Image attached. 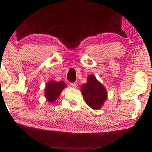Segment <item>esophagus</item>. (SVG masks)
I'll use <instances>...</instances> for the list:
<instances>
[{
	"mask_svg": "<svg viewBox=\"0 0 152 152\" xmlns=\"http://www.w3.org/2000/svg\"><path fill=\"white\" fill-rule=\"evenodd\" d=\"M70 85L73 88H77V82H71V83H70Z\"/></svg>",
	"mask_w": 152,
	"mask_h": 152,
	"instance_id": "1",
	"label": "esophagus"
}]
</instances>
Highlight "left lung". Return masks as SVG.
Listing matches in <instances>:
<instances>
[{
  "label": "left lung",
  "instance_id": "1",
  "mask_svg": "<svg viewBox=\"0 0 152 152\" xmlns=\"http://www.w3.org/2000/svg\"><path fill=\"white\" fill-rule=\"evenodd\" d=\"M81 91L87 104L94 110L100 109L107 99L106 89L93 75L88 76L87 82L82 85Z\"/></svg>",
  "mask_w": 152,
  "mask_h": 152
}]
</instances>
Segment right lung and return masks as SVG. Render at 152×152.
<instances>
[{"instance_id": "obj_1", "label": "right lung", "mask_w": 152, "mask_h": 152, "mask_svg": "<svg viewBox=\"0 0 152 152\" xmlns=\"http://www.w3.org/2000/svg\"><path fill=\"white\" fill-rule=\"evenodd\" d=\"M66 84L64 82H56L54 80L48 82L45 87V97L50 103L55 102L60 96L63 89L66 87Z\"/></svg>"}]
</instances>
